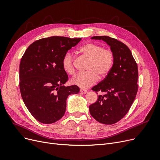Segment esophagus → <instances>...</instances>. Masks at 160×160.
Wrapping results in <instances>:
<instances>
[{"mask_svg":"<svg viewBox=\"0 0 160 160\" xmlns=\"http://www.w3.org/2000/svg\"><path fill=\"white\" fill-rule=\"evenodd\" d=\"M80 93H83V94H85L86 93H88V91L85 90V89H80Z\"/></svg>","mask_w":160,"mask_h":160,"instance_id":"obj_1","label":"esophagus"}]
</instances>
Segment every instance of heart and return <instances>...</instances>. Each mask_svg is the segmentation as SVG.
<instances>
[{
	"label": "heart",
	"instance_id": "b5f03b06",
	"mask_svg": "<svg viewBox=\"0 0 160 160\" xmlns=\"http://www.w3.org/2000/svg\"><path fill=\"white\" fill-rule=\"evenodd\" d=\"M79 52L89 59L88 72L79 73L71 79V83L86 89L95 84L99 78L105 79L112 69L114 63V55L112 51L103 49L102 46L93 42H87L78 49ZM75 58L70 52H67L62 59V67L69 75L75 72Z\"/></svg>",
	"mask_w": 160,
	"mask_h": 160
}]
</instances>
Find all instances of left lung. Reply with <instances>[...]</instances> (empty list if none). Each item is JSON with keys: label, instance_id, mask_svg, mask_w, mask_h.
Masks as SVG:
<instances>
[{"label": "left lung", "instance_id": "obj_1", "mask_svg": "<svg viewBox=\"0 0 160 160\" xmlns=\"http://www.w3.org/2000/svg\"><path fill=\"white\" fill-rule=\"evenodd\" d=\"M92 39L103 40L111 47L114 55L111 71L92 90L105 93L99 95L95 103L89 106L92 117L107 125L122 119L133 104L138 90V65L128 47L108 36H95Z\"/></svg>", "mask_w": 160, "mask_h": 160}]
</instances>
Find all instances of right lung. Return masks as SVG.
<instances>
[{
  "mask_svg": "<svg viewBox=\"0 0 160 160\" xmlns=\"http://www.w3.org/2000/svg\"><path fill=\"white\" fill-rule=\"evenodd\" d=\"M81 38L54 36L41 38L28 47L19 66V87L31 115L42 123L56 122L64 115L69 95L78 93L77 85L65 87L68 75L62 59Z\"/></svg>",
  "mask_w": 160,
  "mask_h": 160,
  "instance_id": "add662e5",
  "label": "right lung"
}]
</instances>
